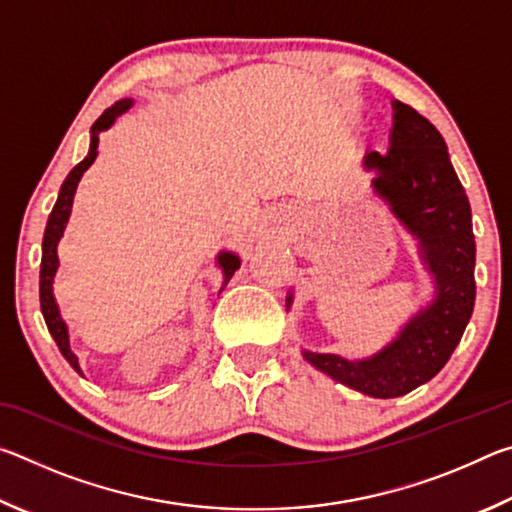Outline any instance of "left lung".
I'll return each mask as SVG.
<instances>
[{
	"mask_svg": "<svg viewBox=\"0 0 512 512\" xmlns=\"http://www.w3.org/2000/svg\"><path fill=\"white\" fill-rule=\"evenodd\" d=\"M393 110L391 146L384 155L368 151L363 167L377 173L372 178L375 194L420 241L436 298L402 327L395 341L368 359L302 350L320 372L381 400L411 393L438 375L470 323L476 296L472 210L443 135L406 103L393 101Z\"/></svg>",
	"mask_w": 512,
	"mask_h": 512,
	"instance_id": "obj_1",
	"label": "left lung"
}]
</instances>
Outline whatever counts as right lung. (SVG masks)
I'll use <instances>...</instances> for the list:
<instances>
[{
  "label": "right lung",
  "instance_id": "right-lung-1",
  "mask_svg": "<svg viewBox=\"0 0 512 512\" xmlns=\"http://www.w3.org/2000/svg\"><path fill=\"white\" fill-rule=\"evenodd\" d=\"M133 106V99H121L117 101L115 106L108 108L103 115L94 121L92 126V142H90V153L85 155V160L76 164V167L67 173L63 187H60L58 192V201L54 205V210L49 214V221H47V228H45V237H42V262H40V309H42V316H45V323L49 334L54 336V341L58 345V350L63 357L69 361V366H72L76 372H81L79 366V359H76V354L69 348V334H67V325L65 320L60 318V311L56 305V298H54V275L58 271V241L63 237L65 232V225L69 221V212H72V203H74V194H76V187H79V180L85 173V169H90V164L97 160V146H99V133L101 131H108V128L115 124V119L121 115V112H126L128 108ZM216 262L223 268V287L228 284V280L232 275H235L237 268L241 266L239 257L232 255V253H219L216 257Z\"/></svg>",
  "mask_w": 512,
  "mask_h": 512
}]
</instances>
